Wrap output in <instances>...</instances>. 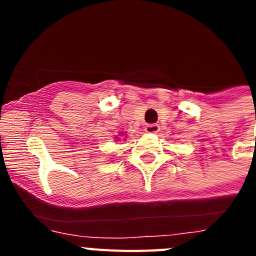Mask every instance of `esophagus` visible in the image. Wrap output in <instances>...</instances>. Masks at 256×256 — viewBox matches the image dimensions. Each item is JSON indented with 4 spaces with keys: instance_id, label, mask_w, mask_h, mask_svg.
<instances>
[{
    "instance_id": "34e87169",
    "label": "esophagus",
    "mask_w": 256,
    "mask_h": 256,
    "mask_svg": "<svg viewBox=\"0 0 256 256\" xmlns=\"http://www.w3.org/2000/svg\"><path fill=\"white\" fill-rule=\"evenodd\" d=\"M160 130V126L158 124H148V126H144V132L150 133V134H155Z\"/></svg>"
}]
</instances>
